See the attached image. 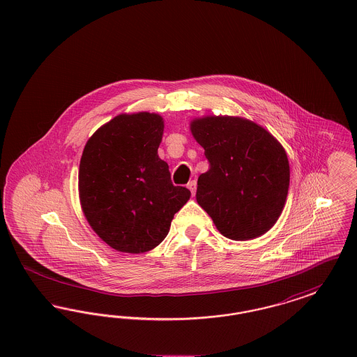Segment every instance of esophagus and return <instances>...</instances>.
Wrapping results in <instances>:
<instances>
[{
  "mask_svg": "<svg viewBox=\"0 0 357 357\" xmlns=\"http://www.w3.org/2000/svg\"><path fill=\"white\" fill-rule=\"evenodd\" d=\"M187 187H188V190L191 191V194H192V195H195V191H197V182H195V181H191V182H188Z\"/></svg>",
  "mask_w": 357,
  "mask_h": 357,
  "instance_id": "esophagus-1",
  "label": "esophagus"
}]
</instances>
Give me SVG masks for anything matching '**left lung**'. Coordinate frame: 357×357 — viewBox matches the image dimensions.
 <instances>
[{
	"instance_id": "1",
	"label": "left lung",
	"mask_w": 357,
	"mask_h": 357,
	"mask_svg": "<svg viewBox=\"0 0 357 357\" xmlns=\"http://www.w3.org/2000/svg\"><path fill=\"white\" fill-rule=\"evenodd\" d=\"M210 169L198 178L197 202L222 236L248 241L269 231L288 197L290 169L282 144L239 116L207 115L190 123Z\"/></svg>"
}]
</instances>
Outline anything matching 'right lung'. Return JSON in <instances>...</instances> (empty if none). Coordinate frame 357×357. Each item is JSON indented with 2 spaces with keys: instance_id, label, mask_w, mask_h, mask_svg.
<instances>
[{
  "instance_id": "obj_1",
  "label": "right lung",
  "mask_w": 357,
  "mask_h": 357,
  "mask_svg": "<svg viewBox=\"0 0 357 357\" xmlns=\"http://www.w3.org/2000/svg\"><path fill=\"white\" fill-rule=\"evenodd\" d=\"M165 120L158 114H120L95 131L79 167L85 220L112 249L153 250L170 230L190 190L174 186L169 165L158 155Z\"/></svg>"
}]
</instances>
